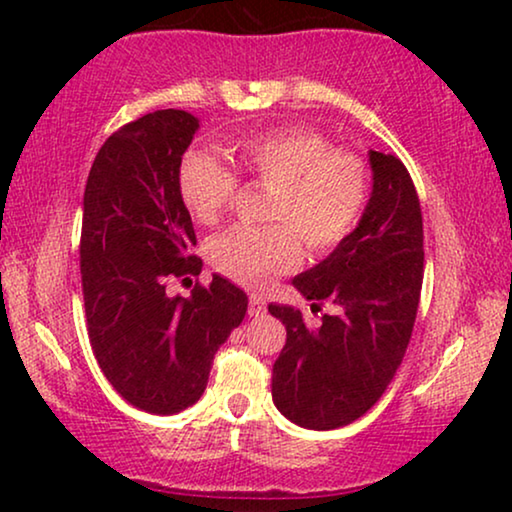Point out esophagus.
Wrapping results in <instances>:
<instances>
[{
    "mask_svg": "<svg viewBox=\"0 0 512 512\" xmlns=\"http://www.w3.org/2000/svg\"><path fill=\"white\" fill-rule=\"evenodd\" d=\"M265 312V300L258 296L249 298V317H258V314Z\"/></svg>",
    "mask_w": 512,
    "mask_h": 512,
    "instance_id": "esophagus-1",
    "label": "esophagus"
}]
</instances>
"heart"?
Returning <instances> with one entry per match:
<instances>
[{"mask_svg":"<svg viewBox=\"0 0 512 512\" xmlns=\"http://www.w3.org/2000/svg\"><path fill=\"white\" fill-rule=\"evenodd\" d=\"M230 151L251 177L275 186L268 216L282 221L265 228L233 226L209 240V263L237 284L261 289L296 268L300 244L294 229L314 254L335 249L366 209L363 160L352 151L331 149L317 130L284 125L244 137ZM177 188L195 221L214 223L233 200L237 177L214 153L191 149L179 160Z\"/></svg>","mask_w":512,"mask_h":512,"instance_id":"b5f03b06","label":"heart"}]
</instances>
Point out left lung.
Masks as SVG:
<instances>
[{
  "label": "left lung",
  "mask_w": 512,
  "mask_h": 512,
  "mask_svg": "<svg viewBox=\"0 0 512 512\" xmlns=\"http://www.w3.org/2000/svg\"><path fill=\"white\" fill-rule=\"evenodd\" d=\"M373 191L359 223L324 261L293 277L312 300H331L335 314L307 326L291 305H268L286 326V345L272 366V401L293 424L338 429L368 412L401 366L415 326L424 279L422 209L405 165L368 151Z\"/></svg>",
  "instance_id": "obj_1"
}]
</instances>
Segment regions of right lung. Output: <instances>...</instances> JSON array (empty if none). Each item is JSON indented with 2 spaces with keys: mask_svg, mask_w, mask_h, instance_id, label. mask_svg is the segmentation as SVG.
<instances>
[{
  "mask_svg": "<svg viewBox=\"0 0 512 512\" xmlns=\"http://www.w3.org/2000/svg\"><path fill=\"white\" fill-rule=\"evenodd\" d=\"M200 121L160 109L102 144L83 193L81 282L88 335L102 373L135 408L174 415L198 403L214 354L247 314V293L221 275L191 298L172 277L200 275L179 160Z\"/></svg>",
  "mask_w": 512,
  "mask_h": 512,
  "instance_id": "obj_1",
  "label": "right lung"
}]
</instances>
